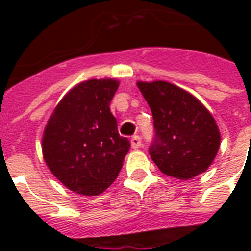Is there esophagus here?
Listing matches in <instances>:
<instances>
[{
    "label": "esophagus",
    "mask_w": 251,
    "mask_h": 251,
    "mask_svg": "<svg viewBox=\"0 0 251 251\" xmlns=\"http://www.w3.org/2000/svg\"><path fill=\"white\" fill-rule=\"evenodd\" d=\"M130 142H131V147H133L134 150L139 149V147L142 146V139H141V137H138V135H134Z\"/></svg>",
    "instance_id": "esophagus-1"
}]
</instances>
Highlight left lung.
<instances>
[{"label":"left lung","instance_id":"8db88e82","mask_svg":"<svg viewBox=\"0 0 251 251\" xmlns=\"http://www.w3.org/2000/svg\"><path fill=\"white\" fill-rule=\"evenodd\" d=\"M137 86L152 112L155 138L150 155L157 168L178 179L206 172L220 146L212 114L187 91L164 80Z\"/></svg>","mask_w":251,"mask_h":251}]
</instances>
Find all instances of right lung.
<instances>
[{"label":"right lung","instance_id":"obj_1","mask_svg":"<svg viewBox=\"0 0 251 251\" xmlns=\"http://www.w3.org/2000/svg\"><path fill=\"white\" fill-rule=\"evenodd\" d=\"M114 79H90L57 104L43 135V155L53 175L74 193L99 195L121 171L130 142L121 137L109 104Z\"/></svg>","mask_w":251,"mask_h":251}]
</instances>
